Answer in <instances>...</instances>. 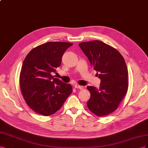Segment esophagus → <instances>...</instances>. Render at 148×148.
<instances>
[{"instance_id":"obj_1","label":"esophagus","mask_w":148,"mask_h":148,"mask_svg":"<svg viewBox=\"0 0 148 148\" xmlns=\"http://www.w3.org/2000/svg\"><path fill=\"white\" fill-rule=\"evenodd\" d=\"M74 87H75V88H79V89H81V90H82V89H83V88H84V87H83V86L77 85V84H76V85H75V86H74Z\"/></svg>"}]
</instances>
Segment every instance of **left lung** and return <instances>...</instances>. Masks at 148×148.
<instances>
[{"label":"left lung","mask_w":148,"mask_h":148,"mask_svg":"<svg viewBox=\"0 0 148 148\" xmlns=\"http://www.w3.org/2000/svg\"><path fill=\"white\" fill-rule=\"evenodd\" d=\"M79 46L101 80L99 88L87 87L90 92L87 107L99 116L109 115L116 110L128 90V73L124 58L115 48L99 40Z\"/></svg>","instance_id":"left-lung-1"}]
</instances>
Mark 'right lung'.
I'll use <instances>...</instances> for the list:
<instances>
[{
  "instance_id": "obj_1",
  "label": "right lung",
  "mask_w": 148,
  "mask_h": 148,
  "mask_svg": "<svg viewBox=\"0 0 148 148\" xmlns=\"http://www.w3.org/2000/svg\"><path fill=\"white\" fill-rule=\"evenodd\" d=\"M73 43L47 42L32 49L23 61L20 87L24 100L35 112L49 116L60 110L71 94V84L52 74L61 64L65 51Z\"/></svg>"
}]
</instances>
